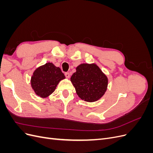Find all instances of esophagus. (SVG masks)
Returning a JSON list of instances; mask_svg holds the SVG:
<instances>
[{
  "label": "esophagus",
  "instance_id": "1",
  "mask_svg": "<svg viewBox=\"0 0 153 153\" xmlns=\"http://www.w3.org/2000/svg\"><path fill=\"white\" fill-rule=\"evenodd\" d=\"M65 76H66L67 78H69V76H70V75H69V73H65Z\"/></svg>",
  "mask_w": 153,
  "mask_h": 153
}]
</instances>
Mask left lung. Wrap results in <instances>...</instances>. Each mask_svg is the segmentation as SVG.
<instances>
[{
  "instance_id": "obj_1",
  "label": "left lung",
  "mask_w": 153,
  "mask_h": 153,
  "mask_svg": "<svg viewBox=\"0 0 153 153\" xmlns=\"http://www.w3.org/2000/svg\"><path fill=\"white\" fill-rule=\"evenodd\" d=\"M71 77L76 94L87 102L100 99L106 91L108 78L95 64H82Z\"/></svg>"
}]
</instances>
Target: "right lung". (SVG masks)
<instances>
[{
  "label": "right lung",
  "instance_id": "1",
  "mask_svg": "<svg viewBox=\"0 0 153 153\" xmlns=\"http://www.w3.org/2000/svg\"><path fill=\"white\" fill-rule=\"evenodd\" d=\"M64 78L61 69L48 62L34 71L30 80L31 86L37 95L46 98L53 92L59 82Z\"/></svg>",
  "mask_w": 153,
  "mask_h": 153
}]
</instances>
